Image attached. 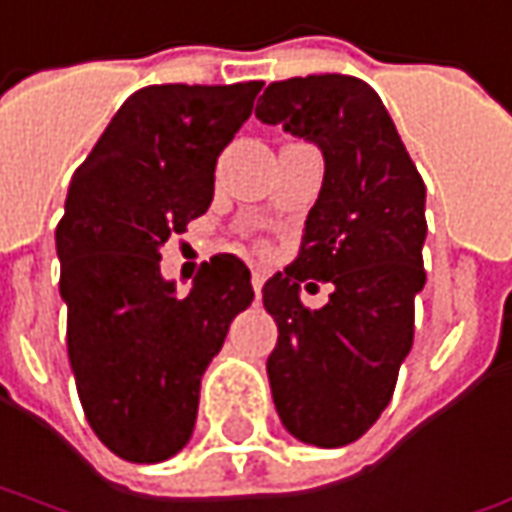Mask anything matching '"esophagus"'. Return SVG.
Here are the masks:
<instances>
[{
    "label": "esophagus",
    "mask_w": 512,
    "mask_h": 512,
    "mask_svg": "<svg viewBox=\"0 0 512 512\" xmlns=\"http://www.w3.org/2000/svg\"><path fill=\"white\" fill-rule=\"evenodd\" d=\"M253 290H256V293H262V287H264V281H267V273H264V270H253Z\"/></svg>",
    "instance_id": "34e87169"
}]
</instances>
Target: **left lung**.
I'll list each match as a JSON object with an SVG mask.
<instances>
[{"label":"left lung","mask_w":512,"mask_h":512,"mask_svg":"<svg viewBox=\"0 0 512 512\" xmlns=\"http://www.w3.org/2000/svg\"><path fill=\"white\" fill-rule=\"evenodd\" d=\"M256 118L324 154L301 253L267 279L262 301L279 327L267 377L281 425L307 445L341 448L377 423L411 352L425 284L423 177L380 95L352 75L273 81ZM307 278L336 287L321 311L300 304Z\"/></svg>","instance_id":"8db88e82"}]
</instances>
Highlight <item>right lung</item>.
<instances>
[{
  "label": "right lung",
  "instance_id": "add662e5",
  "mask_svg": "<svg viewBox=\"0 0 512 512\" xmlns=\"http://www.w3.org/2000/svg\"><path fill=\"white\" fill-rule=\"evenodd\" d=\"M262 87L137 89L72 174L56 228L67 355L92 431L126 462H163L188 445L202 375L253 301L239 256L202 264L180 296L160 248L208 211L216 157Z\"/></svg>",
  "mask_w": 512,
  "mask_h": 512
}]
</instances>
